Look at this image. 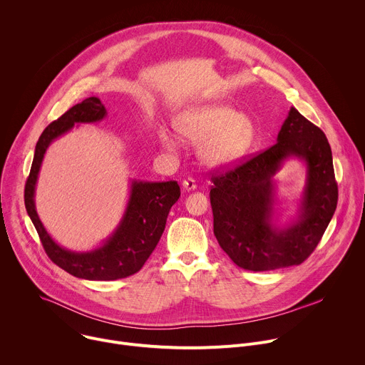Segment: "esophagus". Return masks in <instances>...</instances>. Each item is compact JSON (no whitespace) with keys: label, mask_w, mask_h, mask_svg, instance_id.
Here are the masks:
<instances>
[{"label":"esophagus","mask_w":365,"mask_h":365,"mask_svg":"<svg viewBox=\"0 0 365 365\" xmlns=\"http://www.w3.org/2000/svg\"><path fill=\"white\" fill-rule=\"evenodd\" d=\"M182 185H183V189H185V190H195V189H196V182H195V179H192V178L185 179Z\"/></svg>","instance_id":"1"}]
</instances>
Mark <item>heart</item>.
I'll use <instances>...</instances> for the list:
<instances>
[{
	"label": "heart",
	"mask_w": 365,
	"mask_h": 365,
	"mask_svg": "<svg viewBox=\"0 0 365 365\" xmlns=\"http://www.w3.org/2000/svg\"><path fill=\"white\" fill-rule=\"evenodd\" d=\"M175 127L182 137L200 141L202 160L214 168L237 163L252 148L257 137V127L251 117L220 102L205 103L182 113ZM159 140L166 150H175L176 143L166 130L159 131Z\"/></svg>",
	"instance_id": "1"
}]
</instances>
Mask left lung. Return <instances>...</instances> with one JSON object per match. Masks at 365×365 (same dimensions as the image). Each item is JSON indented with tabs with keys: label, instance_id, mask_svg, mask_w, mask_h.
<instances>
[{
	"label": "left lung",
	"instance_id": "8db88e82",
	"mask_svg": "<svg viewBox=\"0 0 365 365\" xmlns=\"http://www.w3.org/2000/svg\"><path fill=\"white\" fill-rule=\"evenodd\" d=\"M287 157L307 163V185L298 221L277 229L272 224V176ZM211 180L214 234L232 262L250 272L302 264L319 244L338 203L328 138L294 107L274 145L232 169L212 173Z\"/></svg>",
	"mask_w": 365,
	"mask_h": 365
}]
</instances>
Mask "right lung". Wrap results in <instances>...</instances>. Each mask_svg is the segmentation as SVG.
I'll return each mask as SVG.
<instances>
[{
    "label": "right lung",
    "mask_w": 365,
    "mask_h": 365,
    "mask_svg": "<svg viewBox=\"0 0 365 365\" xmlns=\"http://www.w3.org/2000/svg\"><path fill=\"white\" fill-rule=\"evenodd\" d=\"M106 115L107 110L101 99L91 96L76 103L62 117L46 127L36 144L33 165L24 187V203L43 248L51 262L75 277L107 282L128 277L144 266L160 241L170 207L180 196V187L176 180H134L120 225L106 242L92 251H69L51 240L37 215L34 205V189L44 153L51 141L73 128L75 124L96 123Z\"/></svg>",
    "instance_id": "add662e5"
}]
</instances>
